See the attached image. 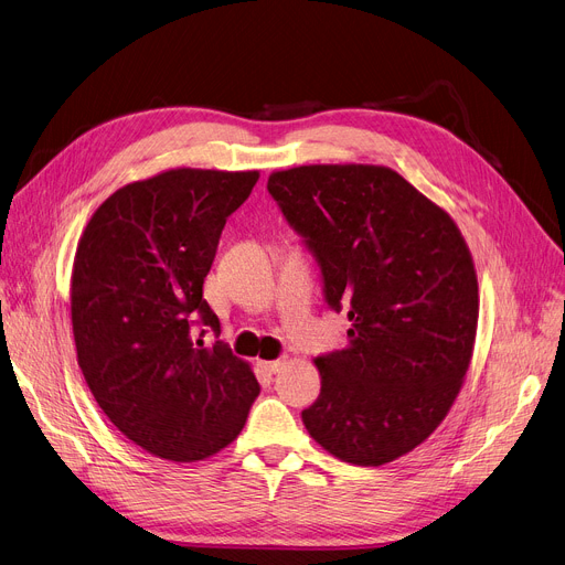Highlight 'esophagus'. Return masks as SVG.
Returning <instances> with one entry per match:
<instances>
[{
  "instance_id": "obj_1",
  "label": "esophagus",
  "mask_w": 565,
  "mask_h": 565,
  "mask_svg": "<svg viewBox=\"0 0 565 565\" xmlns=\"http://www.w3.org/2000/svg\"><path fill=\"white\" fill-rule=\"evenodd\" d=\"M260 367L266 370V372H270V374H275V372H279V370L284 367V359H277V361H260Z\"/></svg>"
}]
</instances>
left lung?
<instances>
[{
	"label": "left lung",
	"mask_w": 565,
	"mask_h": 565,
	"mask_svg": "<svg viewBox=\"0 0 565 565\" xmlns=\"http://www.w3.org/2000/svg\"><path fill=\"white\" fill-rule=\"evenodd\" d=\"M268 193L302 238L350 345L316 359L320 397L302 411L316 443L354 466L418 447L468 372L479 292L455 220L377 166H299Z\"/></svg>",
	"instance_id": "obj_1"
}]
</instances>
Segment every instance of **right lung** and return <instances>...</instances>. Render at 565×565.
Masks as SVG:
<instances>
[{
	"mask_svg": "<svg viewBox=\"0 0 565 565\" xmlns=\"http://www.w3.org/2000/svg\"><path fill=\"white\" fill-rule=\"evenodd\" d=\"M258 172L179 168L129 183L90 217L72 268V331L106 418L149 455L191 463L227 447L260 393L222 341L202 286Z\"/></svg>",
	"mask_w": 565,
	"mask_h": 565,
	"instance_id": "obj_1",
	"label": "right lung"
}]
</instances>
